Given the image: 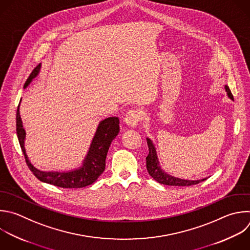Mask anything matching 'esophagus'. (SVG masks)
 Returning <instances> with one entry per match:
<instances>
[{"label":"esophagus","instance_id":"esophagus-1","mask_svg":"<svg viewBox=\"0 0 250 250\" xmlns=\"http://www.w3.org/2000/svg\"><path fill=\"white\" fill-rule=\"evenodd\" d=\"M141 116V112L138 110L128 111L125 117V125L128 127H135L138 125Z\"/></svg>","mask_w":250,"mask_h":250}]
</instances>
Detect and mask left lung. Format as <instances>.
I'll list each match as a JSON object with an SVG mask.
<instances>
[{
	"label": "left lung",
	"instance_id": "8db88e82",
	"mask_svg": "<svg viewBox=\"0 0 250 250\" xmlns=\"http://www.w3.org/2000/svg\"><path fill=\"white\" fill-rule=\"evenodd\" d=\"M225 90L227 92V95L229 99L233 100V96L229 88L228 85H225ZM147 140V144H148V148H149V154L146 157V168L147 171L149 173V175L159 184L165 185V186H179V187H188V186H193V185H197L203 181H205L206 179H202V180H197V181H190V180H185V179H180V178H176L170 174H168L167 172H165L159 162V158L157 155V151H156V147L153 143V141L150 138H146Z\"/></svg>",
	"mask_w": 250,
	"mask_h": 250
}]
</instances>
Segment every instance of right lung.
<instances>
[{
	"label": "right lung",
	"mask_w": 250,
	"mask_h": 250,
	"mask_svg": "<svg viewBox=\"0 0 250 250\" xmlns=\"http://www.w3.org/2000/svg\"><path fill=\"white\" fill-rule=\"evenodd\" d=\"M41 64L36 66L27 78L24 89L33 81L40 72ZM20 102V104H21ZM119 119L110 117L101 121L96 128L95 134L91 140L87 154L82 160L80 167L70 171H42L31 164L25 150L26 132L23 128L22 121L20 114V105L17 111V134L23 152L26 164L33 175L41 182L54 185L63 188H81L92 185L104 172L106 166V157L112 141L120 132Z\"/></svg>",
	"instance_id": "obj_1"
}]
</instances>
